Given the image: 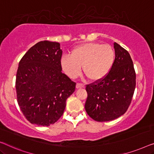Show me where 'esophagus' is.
I'll use <instances>...</instances> for the list:
<instances>
[{
  "label": "esophagus",
  "mask_w": 154,
  "mask_h": 154,
  "mask_svg": "<svg viewBox=\"0 0 154 154\" xmlns=\"http://www.w3.org/2000/svg\"><path fill=\"white\" fill-rule=\"evenodd\" d=\"M84 85L82 84H79V83H77L76 84V88H84Z\"/></svg>",
  "instance_id": "esophagus-1"
}]
</instances>
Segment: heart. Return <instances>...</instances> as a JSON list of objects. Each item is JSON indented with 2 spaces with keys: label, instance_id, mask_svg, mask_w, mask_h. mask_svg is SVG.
I'll list each match as a JSON object with an SVG mask.
<instances>
[{
  "label": "heart",
  "instance_id": "obj_1",
  "mask_svg": "<svg viewBox=\"0 0 154 154\" xmlns=\"http://www.w3.org/2000/svg\"><path fill=\"white\" fill-rule=\"evenodd\" d=\"M114 60L115 52L109 45L88 42L75 47L70 56H63L60 64L64 72L72 79L79 76L82 66L86 77L96 82L107 76Z\"/></svg>",
  "mask_w": 154,
  "mask_h": 154
}]
</instances>
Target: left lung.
I'll list each match as a JSON object with an SVG mask.
<instances>
[{
	"mask_svg": "<svg viewBox=\"0 0 154 154\" xmlns=\"http://www.w3.org/2000/svg\"><path fill=\"white\" fill-rule=\"evenodd\" d=\"M115 60L107 76L86 85L85 109L93 119L103 122L116 119L127 111L136 85L133 60L128 51L114 43Z\"/></svg>",
	"mask_w": 154,
	"mask_h": 154,
	"instance_id": "8db88e82",
	"label": "left lung"
}]
</instances>
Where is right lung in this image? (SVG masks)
Returning <instances> with one entry per match:
<instances>
[{
  "mask_svg": "<svg viewBox=\"0 0 154 154\" xmlns=\"http://www.w3.org/2000/svg\"><path fill=\"white\" fill-rule=\"evenodd\" d=\"M60 44L45 40L29 49L19 63L16 77L17 103L33 124L49 126L63 115L66 100L76 83L62 73Z\"/></svg>",
  "mask_w": 154,
  "mask_h": 154,
  "instance_id": "obj_1",
  "label": "right lung"
}]
</instances>
